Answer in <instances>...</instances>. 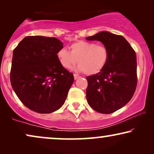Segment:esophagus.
I'll return each instance as SVG.
<instances>
[{
	"instance_id": "34e87169",
	"label": "esophagus",
	"mask_w": 154,
	"mask_h": 154,
	"mask_svg": "<svg viewBox=\"0 0 154 154\" xmlns=\"http://www.w3.org/2000/svg\"><path fill=\"white\" fill-rule=\"evenodd\" d=\"M73 76H74V79L75 80H76V79H79V78H80L79 75H77V74H73Z\"/></svg>"
}]
</instances>
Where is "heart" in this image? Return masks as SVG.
<instances>
[{
	"instance_id": "b5f03b06",
	"label": "heart",
	"mask_w": 154,
	"mask_h": 154,
	"mask_svg": "<svg viewBox=\"0 0 154 154\" xmlns=\"http://www.w3.org/2000/svg\"><path fill=\"white\" fill-rule=\"evenodd\" d=\"M71 51L59 50L57 57L64 69H72L77 62L78 70L87 75H94L104 68L109 60V52L106 46L93 42L79 41L70 45Z\"/></svg>"
}]
</instances>
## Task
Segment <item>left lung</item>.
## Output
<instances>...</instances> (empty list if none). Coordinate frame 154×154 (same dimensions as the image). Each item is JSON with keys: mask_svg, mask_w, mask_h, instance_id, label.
I'll return each mask as SVG.
<instances>
[{"mask_svg": "<svg viewBox=\"0 0 154 154\" xmlns=\"http://www.w3.org/2000/svg\"><path fill=\"white\" fill-rule=\"evenodd\" d=\"M86 40L100 41L109 52L104 68L86 77L88 103L99 113L115 112L125 106L135 92L136 53L125 38L109 31H101Z\"/></svg>", "mask_w": 154, "mask_h": 154, "instance_id": "obj_1", "label": "left lung"}]
</instances>
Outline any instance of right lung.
<instances>
[{"label": "right lung", "instance_id": "right-lung-1", "mask_svg": "<svg viewBox=\"0 0 154 154\" xmlns=\"http://www.w3.org/2000/svg\"><path fill=\"white\" fill-rule=\"evenodd\" d=\"M64 48L56 38L25 37L13 51L10 82L25 106L39 113H50L64 104L74 81L62 66L57 52Z\"/></svg>", "mask_w": 154, "mask_h": 154}]
</instances>
